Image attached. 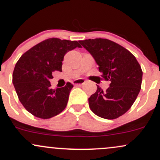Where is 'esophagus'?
Listing matches in <instances>:
<instances>
[{
  "mask_svg": "<svg viewBox=\"0 0 160 160\" xmlns=\"http://www.w3.org/2000/svg\"><path fill=\"white\" fill-rule=\"evenodd\" d=\"M85 81L84 79H82V78H78V79L75 80L74 82H73V85H75V86H81L83 85V84H85Z\"/></svg>",
  "mask_w": 160,
  "mask_h": 160,
  "instance_id": "esophagus-1",
  "label": "esophagus"
}]
</instances>
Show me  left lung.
I'll return each instance as SVG.
<instances>
[{
	"label": "left lung",
	"instance_id": "obj_1",
	"mask_svg": "<svg viewBox=\"0 0 160 160\" xmlns=\"http://www.w3.org/2000/svg\"><path fill=\"white\" fill-rule=\"evenodd\" d=\"M80 43L94 58L102 78L111 82L106 91L97 85L96 92L88 98L90 108L103 119H117L131 108L139 94L141 66L130 51L114 41L95 38Z\"/></svg>",
	"mask_w": 160,
	"mask_h": 160
}]
</instances>
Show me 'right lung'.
<instances>
[{
	"label": "right lung",
	"mask_w": 160,
	"mask_h": 160,
	"mask_svg": "<svg viewBox=\"0 0 160 160\" xmlns=\"http://www.w3.org/2000/svg\"><path fill=\"white\" fill-rule=\"evenodd\" d=\"M82 48L76 41L46 39L23 53L12 72V84L19 101L28 112L41 119L60 113L67 105L73 85L51 88L54 71L62 72V61L67 52Z\"/></svg>",
	"instance_id": "add662e5"
}]
</instances>
